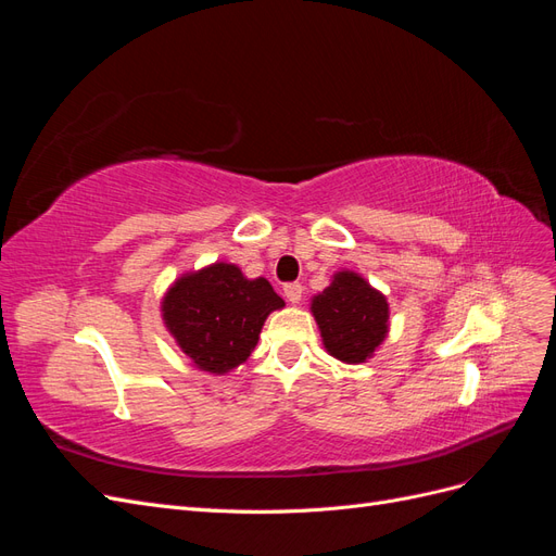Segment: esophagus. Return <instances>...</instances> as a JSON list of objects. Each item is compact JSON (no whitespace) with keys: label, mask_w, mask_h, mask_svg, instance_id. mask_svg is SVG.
Segmentation results:
<instances>
[{"label":"esophagus","mask_w":556,"mask_h":556,"mask_svg":"<svg viewBox=\"0 0 556 556\" xmlns=\"http://www.w3.org/2000/svg\"><path fill=\"white\" fill-rule=\"evenodd\" d=\"M282 292H285V299H288L290 304H299L301 296H304V288H301L299 282H288L282 288Z\"/></svg>","instance_id":"1"}]
</instances>
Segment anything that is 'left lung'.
Here are the masks:
<instances>
[{
  "label": "left lung",
  "mask_w": 556,
  "mask_h": 556,
  "mask_svg": "<svg viewBox=\"0 0 556 556\" xmlns=\"http://www.w3.org/2000/svg\"><path fill=\"white\" fill-rule=\"evenodd\" d=\"M323 345L331 357L362 364L374 357L390 331V304L355 271H336L329 288L311 299Z\"/></svg>",
  "instance_id": "obj_1"
}]
</instances>
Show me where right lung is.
<instances>
[{"mask_svg": "<svg viewBox=\"0 0 556 556\" xmlns=\"http://www.w3.org/2000/svg\"><path fill=\"white\" fill-rule=\"evenodd\" d=\"M282 306L266 278H245L237 264L215 262L174 280L162 319L199 371L225 376L250 357L266 317Z\"/></svg>", "mask_w": 556, "mask_h": 556, "instance_id": "1", "label": "right lung"}]
</instances>
